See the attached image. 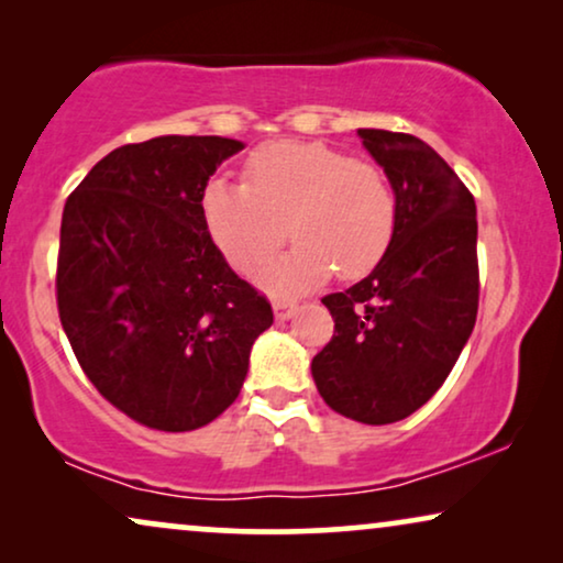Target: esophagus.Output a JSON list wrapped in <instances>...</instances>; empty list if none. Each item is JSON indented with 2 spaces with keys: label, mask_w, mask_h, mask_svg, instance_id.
Returning <instances> with one entry per match:
<instances>
[{
  "label": "esophagus",
  "mask_w": 563,
  "mask_h": 563,
  "mask_svg": "<svg viewBox=\"0 0 563 563\" xmlns=\"http://www.w3.org/2000/svg\"><path fill=\"white\" fill-rule=\"evenodd\" d=\"M297 310V299H289V297H274V312L279 320H287L291 318V312Z\"/></svg>",
  "instance_id": "1"
}]
</instances>
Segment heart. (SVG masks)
<instances>
[{
	"mask_svg": "<svg viewBox=\"0 0 563 563\" xmlns=\"http://www.w3.org/2000/svg\"><path fill=\"white\" fill-rule=\"evenodd\" d=\"M245 184L212 179L202 218L238 272H253L299 238L289 256L261 268L268 287H310L330 272L353 279L379 264L397 228V199L372 161L314 141L261 145L243 166Z\"/></svg>",
	"mask_w": 563,
	"mask_h": 563,
	"instance_id": "heart-1",
	"label": "heart"
}]
</instances>
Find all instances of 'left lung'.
I'll use <instances>...</instances> for the list:
<instances>
[{
  "mask_svg": "<svg viewBox=\"0 0 563 563\" xmlns=\"http://www.w3.org/2000/svg\"><path fill=\"white\" fill-rule=\"evenodd\" d=\"M389 176L397 228L366 279L322 297L330 343L312 358L320 397L366 426L405 420L441 389L479 310L476 205L420 137L358 130Z\"/></svg>",
  "mask_w": 563,
  "mask_h": 563,
  "instance_id": "1",
  "label": "left lung"
}]
</instances>
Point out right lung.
I'll return each instance as SVG.
<instances>
[{
    "mask_svg": "<svg viewBox=\"0 0 563 563\" xmlns=\"http://www.w3.org/2000/svg\"><path fill=\"white\" fill-rule=\"evenodd\" d=\"M243 151L218 135H161L99 161L66 199L58 318L107 402L145 428L184 433L241 395L251 345L272 328L202 218V191Z\"/></svg>",
    "mask_w": 563,
    "mask_h": 563,
    "instance_id": "1",
    "label": "right lung"
}]
</instances>
